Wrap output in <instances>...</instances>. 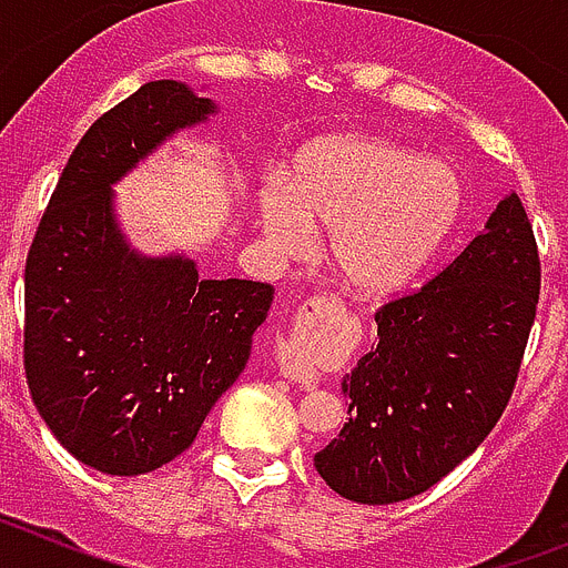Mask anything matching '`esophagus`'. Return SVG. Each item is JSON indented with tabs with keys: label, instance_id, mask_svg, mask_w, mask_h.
<instances>
[{
	"label": "esophagus",
	"instance_id": "34e87169",
	"mask_svg": "<svg viewBox=\"0 0 568 568\" xmlns=\"http://www.w3.org/2000/svg\"><path fill=\"white\" fill-rule=\"evenodd\" d=\"M275 361H278L284 378L295 381L301 386L315 384V369L304 361V355H301V349L295 344H281L278 353H275Z\"/></svg>",
	"mask_w": 568,
	"mask_h": 568
}]
</instances>
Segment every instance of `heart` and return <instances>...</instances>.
Here are the masks:
<instances>
[{"mask_svg": "<svg viewBox=\"0 0 568 568\" xmlns=\"http://www.w3.org/2000/svg\"><path fill=\"white\" fill-rule=\"evenodd\" d=\"M460 210L458 175L375 135L321 139L295 159L287 182L258 190V227L278 258L310 253L327 230L324 258L358 298L404 290L438 253Z\"/></svg>", "mask_w": 568, "mask_h": 568, "instance_id": "obj_1", "label": "heart"}]
</instances>
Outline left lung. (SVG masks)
Wrapping results in <instances>:
<instances>
[{"label": "left lung", "mask_w": 568, "mask_h": 568, "mask_svg": "<svg viewBox=\"0 0 568 568\" xmlns=\"http://www.w3.org/2000/svg\"><path fill=\"white\" fill-rule=\"evenodd\" d=\"M538 295V244L509 193L453 264L375 313L378 344L341 384L349 420L315 453L329 489L398 504L469 458L509 404Z\"/></svg>", "instance_id": "left-lung-1"}]
</instances>
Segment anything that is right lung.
Here are the masks:
<instances>
[{
  "label": "right lung",
  "mask_w": 568,
  "mask_h": 568,
  "mask_svg": "<svg viewBox=\"0 0 568 568\" xmlns=\"http://www.w3.org/2000/svg\"><path fill=\"white\" fill-rule=\"evenodd\" d=\"M213 113L184 82L142 84L90 124L30 244V398L59 444L104 475H144L193 444L273 304L261 281L199 278L187 255H142L115 219L113 184Z\"/></svg>",
  "instance_id": "right-lung-1"
}]
</instances>
